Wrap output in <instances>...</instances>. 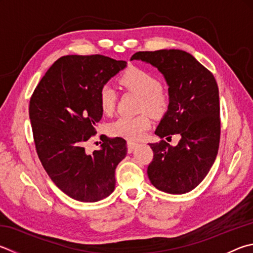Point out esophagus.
Here are the masks:
<instances>
[{"label": "esophagus", "instance_id": "esophagus-1", "mask_svg": "<svg viewBox=\"0 0 253 253\" xmlns=\"http://www.w3.org/2000/svg\"><path fill=\"white\" fill-rule=\"evenodd\" d=\"M137 142H135V141H131V140H128L127 141V149H128V153H132V151L135 150V148L137 147Z\"/></svg>", "mask_w": 253, "mask_h": 253}]
</instances>
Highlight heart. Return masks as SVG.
Returning <instances> with one entry per match:
<instances>
[{"label":"heart","instance_id":"b5f03b06","mask_svg":"<svg viewBox=\"0 0 253 253\" xmlns=\"http://www.w3.org/2000/svg\"><path fill=\"white\" fill-rule=\"evenodd\" d=\"M121 84L127 90L140 96L139 107L153 115H162L169 106V95L160 87L158 77L146 70L131 67L121 77ZM99 106L105 114H112L116 106L117 91L111 84H105L99 89ZM151 126L148 114L142 113L137 116H119L108 125L112 135L123 138L140 139Z\"/></svg>","mask_w":253,"mask_h":253}]
</instances>
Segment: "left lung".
<instances>
[{
  "label": "left lung",
  "instance_id": "left-lung-1",
  "mask_svg": "<svg viewBox=\"0 0 253 253\" xmlns=\"http://www.w3.org/2000/svg\"><path fill=\"white\" fill-rule=\"evenodd\" d=\"M164 75L169 106L155 134L160 139L180 135L176 146L149 144L154 159L147 173L151 185L171 195L189 192L204 180L217 157L220 140L219 89L212 73L181 49L137 52Z\"/></svg>",
  "mask_w": 253,
  "mask_h": 253
}]
</instances>
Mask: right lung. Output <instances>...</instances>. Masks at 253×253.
Masks as SVG:
<instances>
[{"label":"right lung","instance_id":"obj_1","mask_svg":"<svg viewBox=\"0 0 253 253\" xmlns=\"http://www.w3.org/2000/svg\"><path fill=\"white\" fill-rule=\"evenodd\" d=\"M127 66L104 55H67L45 73L30 100V119L39 158L52 181L68 197L96 203L112 194L115 171L126 157V140H105L87 154L103 116L99 89Z\"/></svg>","mask_w":253,"mask_h":253}]
</instances>
